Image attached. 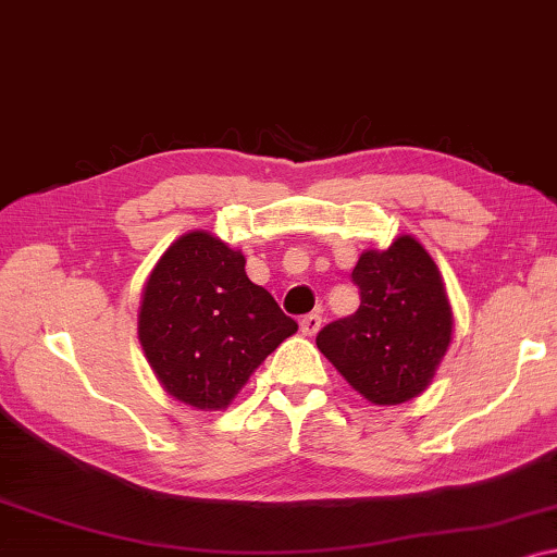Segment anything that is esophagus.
Returning a JSON list of instances; mask_svg holds the SVG:
<instances>
[{
  "label": "esophagus",
  "instance_id": "34e87169",
  "mask_svg": "<svg viewBox=\"0 0 557 557\" xmlns=\"http://www.w3.org/2000/svg\"><path fill=\"white\" fill-rule=\"evenodd\" d=\"M322 327V318L318 312H310V314H305V318L300 320V332L302 335H307V337H312V335H318V330Z\"/></svg>",
  "mask_w": 557,
  "mask_h": 557
}]
</instances>
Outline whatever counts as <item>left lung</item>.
Returning <instances> with one entry per match:
<instances>
[{
    "label": "left lung",
    "mask_w": 557,
    "mask_h": 557,
    "mask_svg": "<svg viewBox=\"0 0 557 557\" xmlns=\"http://www.w3.org/2000/svg\"><path fill=\"white\" fill-rule=\"evenodd\" d=\"M360 307L318 332L339 375L375 405H400L433 383L453 339V310L437 264L418 239L368 250L352 270Z\"/></svg>",
    "instance_id": "obj_1"
}]
</instances>
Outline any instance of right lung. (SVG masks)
<instances>
[{"instance_id": "obj_1", "label": "right lung", "mask_w": 557, "mask_h": 557, "mask_svg": "<svg viewBox=\"0 0 557 557\" xmlns=\"http://www.w3.org/2000/svg\"><path fill=\"white\" fill-rule=\"evenodd\" d=\"M139 343L180 403L225 410L297 322L245 272V255L195 230L168 247L139 302Z\"/></svg>"}]
</instances>
